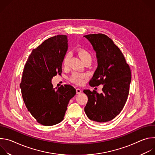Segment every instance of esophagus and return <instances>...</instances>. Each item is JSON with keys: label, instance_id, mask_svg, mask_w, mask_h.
I'll return each mask as SVG.
<instances>
[{"label": "esophagus", "instance_id": "1", "mask_svg": "<svg viewBox=\"0 0 155 155\" xmlns=\"http://www.w3.org/2000/svg\"><path fill=\"white\" fill-rule=\"evenodd\" d=\"M76 91H77V94H80L82 92V90L80 89V88H77V89L76 90Z\"/></svg>", "mask_w": 155, "mask_h": 155}]
</instances>
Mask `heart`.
Wrapping results in <instances>:
<instances>
[{"mask_svg": "<svg viewBox=\"0 0 155 155\" xmlns=\"http://www.w3.org/2000/svg\"><path fill=\"white\" fill-rule=\"evenodd\" d=\"M77 53L80 59L83 61L87 58L91 57L90 53H88L86 50L84 49H78L77 51ZM68 61H69V56L67 55L65 56L64 61H63V65L64 67H66L68 64ZM86 75L81 73L75 72L72 74V75L71 77V80L77 84H81L84 82V78H85Z\"/></svg>", "mask_w": 155, "mask_h": 155, "instance_id": "b5f03b06", "label": "heart"}]
</instances>
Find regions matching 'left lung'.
<instances>
[{
  "instance_id": "obj_1",
  "label": "left lung",
  "mask_w": 155,
  "mask_h": 155,
  "mask_svg": "<svg viewBox=\"0 0 155 155\" xmlns=\"http://www.w3.org/2000/svg\"><path fill=\"white\" fill-rule=\"evenodd\" d=\"M96 53L97 68L89 84L103 85L102 93L83 91L88 101L84 112L90 120L107 122L115 118L123 108L129 94L131 72L125 58L113 40L102 34L84 36Z\"/></svg>"
}]
</instances>
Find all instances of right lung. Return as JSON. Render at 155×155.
Segmentation results:
<instances>
[{"label":"right lung","mask_w":155,"mask_h":155,"mask_svg":"<svg viewBox=\"0 0 155 155\" xmlns=\"http://www.w3.org/2000/svg\"><path fill=\"white\" fill-rule=\"evenodd\" d=\"M67 35H58L44 41L32 51L25 64L20 87L28 111L44 126L61 122L69 101L76 94L71 85L55 89L53 77L62 72V64L68 48Z\"/></svg>","instance_id":"obj_1"}]
</instances>
